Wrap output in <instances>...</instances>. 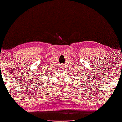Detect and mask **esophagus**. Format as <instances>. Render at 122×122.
I'll return each instance as SVG.
<instances>
[{"instance_id":"obj_1","label":"esophagus","mask_w":122,"mask_h":122,"mask_svg":"<svg viewBox=\"0 0 122 122\" xmlns=\"http://www.w3.org/2000/svg\"><path fill=\"white\" fill-rule=\"evenodd\" d=\"M64 66V64H61V68H63V67H64V66Z\"/></svg>"}]
</instances>
